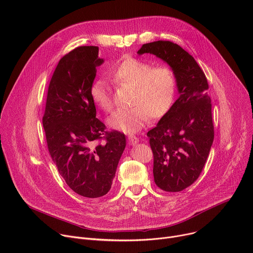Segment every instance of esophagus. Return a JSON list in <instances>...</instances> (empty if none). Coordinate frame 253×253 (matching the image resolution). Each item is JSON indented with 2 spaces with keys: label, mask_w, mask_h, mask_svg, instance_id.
<instances>
[{
  "label": "esophagus",
  "mask_w": 253,
  "mask_h": 253,
  "mask_svg": "<svg viewBox=\"0 0 253 253\" xmlns=\"http://www.w3.org/2000/svg\"><path fill=\"white\" fill-rule=\"evenodd\" d=\"M128 141H129V144L134 145V144H136L139 141V139L135 135H129L128 136Z\"/></svg>",
  "instance_id": "obj_1"
}]
</instances>
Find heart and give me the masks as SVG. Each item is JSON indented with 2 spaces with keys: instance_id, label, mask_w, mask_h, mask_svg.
Masks as SVG:
<instances>
[{
  "instance_id": "heart-1",
  "label": "heart",
  "mask_w": 253,
  "mask_h": 253,
  "mask_svg": "<svg viewBox=\"0 0 253 253\" xmlns=\"http://www.w3.org/2000/svg\"><path fill=\"white\" fill-rule=\"evenodd\" d=\"M107 74L117 86H131L129 103L132 107L117 111L109 118L108 123L113 129L126 133L137 132L148 117L158 119L173 106L177 80L170 67H153L147 61L128 57L111 67ZM89 92L97 108L105 112L113 109L111 91L103 79L94 80Z\"/></svg>"
}]
</instances>
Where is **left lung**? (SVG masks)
Returning <instances> with one entry per match:
<instances>
[{"instance_id":"1","label":"left lung","mask_w":253,"mask_h":253,"mask_svg":"<svg viewBox=\"0 0 253 253\" xmlns=\"http://www.w3.org/2000/svg\"><path fill=\"white\" fill-rule=\"evenodd\" d=\"M145 53L169 64L177 80L180 96L147 136L157 186L167 192H179L198 179L213 141L209 83L194 58L177 43H144L138 54Z\"/></svg>"}]
</instances>
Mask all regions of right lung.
I'll use <instances>...</instances> for the list:
<instances>
[{
  "instance_id": "obj_1",
  "label": "right lung",
  "mask_w": 253,
  "mask_h": 253,
  "mask_svg": "<svg viewBox=\"0 0 253 253\" xmlns=\"http://www.w3.org/2000/svg\"><path fill=\"white\" fill-rule=\"evenodd\" d=\"M98 46H78L61 58L49 81L42 125L48 153L60 175L77 194L97 198L112 186L126 146L125 134L96 116L90 96Z\"/></svg>"
}]
</instances>
